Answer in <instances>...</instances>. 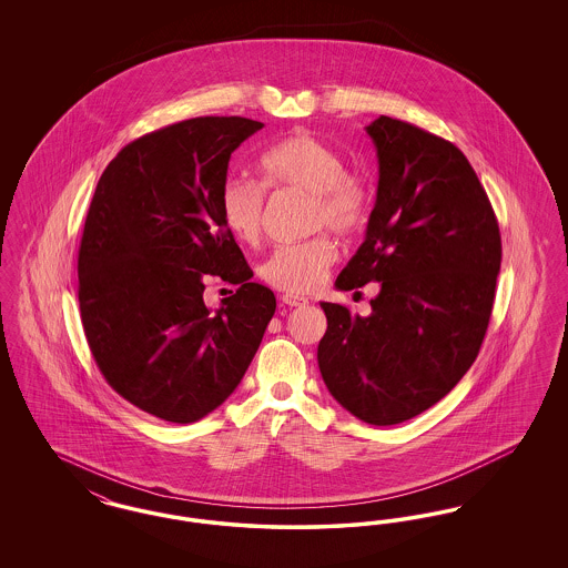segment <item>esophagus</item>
Listing matches in <instances>:
<instances>
[{
	"mask_svg": "<svg viewBox=\"0 0 568 568\" xmlns=\"http://www.w3.org/2000/svg\"><path fill=\"white\" fill-rule=\"evenodd\" d=\"M283 304H287V306H304V304H308V300L304 296H297V294H283Z\"/></svg>",
	"mask_w": 568,
	"mask_h": 568,
	"instance_id": "34e87169",
	"label": "esophagus"
}]
</instances>
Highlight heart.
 <instances>
[{"instance_id":"obj_1","label":"heart","mask_w":568,"mask_h":568,"mask_svg":"<svg viewBox=\"0 0 568 568\" xmlns=\"http://www.w3.org/2000/svg\"><path fill=\"white\" fill-rule=\"evenodd\" d=\"M257 168L266 190L308 193V230L327 227L338 236H352L368 219L371 197L364 183L345 172L343 158L317 135L296 132L274 142L260 155ZM219 211L239 243L255 244L262 239L266 193L257 183L227 179L219 193ZM336 257L334 241L317 234L276 246L260 266V276L274 290L306 294L324 281Z\"/></svg>"}]
</instances>
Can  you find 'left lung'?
<instances>
[{
    "instance_id": "obj_1",
    "label": "left lung",
    "mask_w": 568,
    "mask_h": 568,
    "mask_svg": "<svg viewBox=\"0 0 568 568\" xmlns=\"http://www.w3.org/2000/svg\"><path fill=\"white\" fill-rule=\"evenodd\" d=\"M377 202L338 290L378 283L368 317L322 302L317 362L329 394L373 426L406 422L447 396L486 336L503 244L494 209L456 144L378 116Z\"/></svg>"
}]
</instances>
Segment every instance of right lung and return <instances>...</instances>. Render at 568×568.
Returning a JSON list of instances; mask_svg holds the SVG:
<instances>
[{
  "mask_svg": "<svg viewBox=\"0 0 568 568\" xmlns=\"http://www.w3.org/2000/svg\"><path fill=\"white\" fill-rule=\"evenodd\" d=\"M262 128L195 116L140 135L109 163L84 219L91 355L119 396L170 424L202 419L239 387L276 308L219 211L232 153ZM211 275L240 285L215 314L203 304Z\"/></svg>",
  "mask_w": 568,
  "mask_h": 568,
  "instance_id": "right-lung-1",
  "label": "right lung"
}]
</instances>
